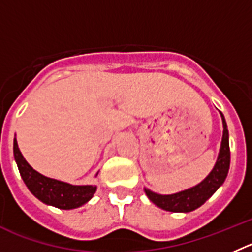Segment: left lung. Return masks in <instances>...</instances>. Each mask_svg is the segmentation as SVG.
<instances>
[{"mask_svg": "<svg viewBox=\"0 0 252 252\" xmlns=\"http://www.w3.org/2000/svg\"><path fill=\"white\" fill-rule=\"evenodd\" d=\"M220 114L223 126V134H222L219 156L212 171L207 174L202 182L177 193L159 194L144 187L147 197L154 205L169 212H185V214L191 212L201 207L223 185L230 168V144H228V130L225 117L221 112Z\"/></svg>", "mask_w": 252, "mask_h": 252, "instance_id": "1", "label": "left lung"}]
</instances>
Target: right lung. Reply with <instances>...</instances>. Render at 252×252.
I'll use <instances>...</instances> for the list:
<instances>
[{
	"label": "right lung",
	"mask_w": 252,
	"mask_h": 252,
	"mask_svg": "<svg viewBox=\"0 0 252 252\" xmlns=\"http://www.w3.org/2000/svg\"><path fill=\"white\" fill-rule=\"evenodd\" d=\"M13 156L25 185L31 193L45 205L54 206L60 210H72L89 202L96 191V186L70 185L38 173L24 158L16 138L13 139Z\"/></svg>",
	"instance_id": "obj_1"
}]
</instances>
